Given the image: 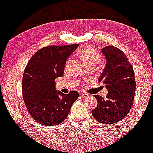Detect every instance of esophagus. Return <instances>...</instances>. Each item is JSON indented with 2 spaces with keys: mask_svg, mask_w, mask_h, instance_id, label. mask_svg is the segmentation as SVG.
Returning <instances> with one entry per match:
<instances>
[{
  "mask_svg": "<svg viewBox=\"0 0 153 153\" xmlns=\"http://www.w3.org/2000/svg\"><path fill=\"white\" fill-rule=\"evenodd\" d=\"M80 96H81V97H83V98H85V97H87V96H88V94L86 93H80Z\"/></svg>",
  "mask_w": 153,
  "mask_h": 153,
  "instance_id": "1",
  "label": "esophagus"
}]
</instances>
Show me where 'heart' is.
<instances>
[{
	"mask_svg": "<svg viewBox=\"0 0 153 153\" xmlns=\"http://www.w3.org/2000/svg\"><path fill=\"white\" fill-rule=\"evenodd\" d=\"M81 57L85 64L91 62L99 63L101 60V56L97 51L90 47H87L81 51Z\"/></svg>",
	"mask_w": 153,
	"mask_h": 153,
	"instance_id": "heart-1",
	"label": "heart"
}]
</instances>
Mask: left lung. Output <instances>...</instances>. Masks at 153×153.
<instances>
[{"label": "left lung", "mask_w": 153, "mask_h": 153, "mask_svg": "<svg viewBox=\"0 0 153 153\" xmlns=\"http://www.w3.org/2000/svg\"><path fill=\"white\" fill-rule=\"evenodd\" d=\"M106 64L99 82L108 90L103 99L95 95L98 105L92 111L95 120L103 124H113L123 119L131 110L135 93V78L131 63L125 54L112 45L101 49Z\"/></svg>", "instance_id": "8db88e82"}]
</instances>
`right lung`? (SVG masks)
<instances>
[{"mask_svg": "<svg viewBox=\"0 0 153 153\" xmlns=\"http://www.w3.org/2000/svg\"><path fill=\"white\" fill-rule=\"evenodd\" d=\"M78 44L51 45L36 52L24 71L22 95L33 120L46 126H57L68 117L79 93L65 94L56 90L55 78L62 77L68 57Z\"/></svg>", "mask_w": 153, "mask_h": 153, "instance_id": "add662e5", "label": "right lung"}]
</instances>
